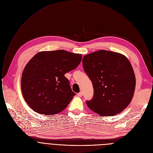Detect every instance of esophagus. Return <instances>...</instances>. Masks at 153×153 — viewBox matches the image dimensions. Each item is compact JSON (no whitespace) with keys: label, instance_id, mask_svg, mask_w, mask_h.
I'll return each mask as SVG.
<instances>
[{"label":"esophagus","instance_id":"34e87169","mask_svg":"<svg viewBox=\"0 0 153 153\" xmlns=\"http://www.w3.org/2000/svg\"><path fill=\"white\" fill-rule=\"evenodd\" d=\"M77 95H78V96H79V97H82V96H83V92H82V91L79 92V93L77 94Z\"/></svg>","mask_w":153,"mask_h":153}]
</instances>
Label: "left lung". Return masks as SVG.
<instances>
[{"instance_id": "8db88e82", "label": "left lung", "mask_w": 153, "mask_h": 153, "mask_svg": "<svg viewBox=\"0 0 153 153\" xmlns=\"http://www.w3.org/2000/svg\"><path fill=\"white\" fill-rule=\"evenodd\" d=\"M84 70L92 82L94 96L86 104L101 116H112L130 103L136 79L128 59L121 53L100 50L83 57Z\"/></svg>"}]
</instances>
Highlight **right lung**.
<instances>
[{
    "instance_id": "obj_1",
    "label": "right lung",
    "mask_w": 153,
    "mask_h": 153,
    "mask_svg": "<svg viewBox=\"0 0 153 153\" xmlns=\"http://www.w3.org/2000/svg\"><path fill=\"white\" fill-rule=\"evenodd\" d=\"M82 59V54L64 50L36 53L22 74L21 88L26 102L34 111L47 115L65 109L75 95L65 74L76 68Z\"/></svg>"
}]
</instances>
